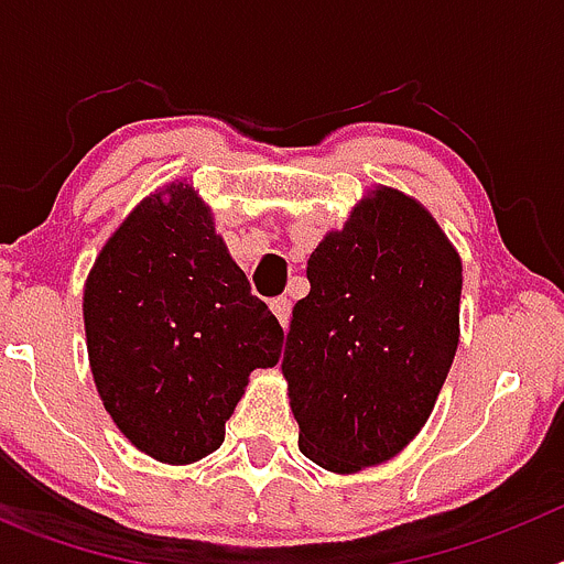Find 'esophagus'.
I'll return each mask as SVG.
<instances>
[{"mask_svg":"<svg viewBox=\"0 0 564 564\" xmlns=\"http://www.w3.org/2000/svg\"><path fill=\"white\" fill-rule=\"evenodd\" d=\"M271 311H273V316L279 318V325H282V327L291 325V299L276 296L271 302Z\"/></svg>","mask_w":564,"mask_h":564,"instance_id":"1","label":"esophagus"}]
</instances>
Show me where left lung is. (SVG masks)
Masks as SVG:
<instances>
[{
	"label": "left lung",
	"mask_w": 564,
	"mask_h": 564,
	"mask_svg": "<svg viewBox=\"0 0 564 564\" xmlns=\"http://www.w3.org/2000/svg\"><path fill=\"white\" fill-rule=\"evenodd\" d=\"M282 376L299 449L352 475L430 421L460 341V253L415 197L376 186L307 259Z\"/></svg>",
	"instance_id": "1"
}]
</instances>
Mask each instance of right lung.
<instances>
[{
    "mask_svg": "<svg viewBox=\"0 0 564 564\" xmlns=\"http://www.w3.org/2000/svg\"><path fill=\"white\" fill-rule=\"evenodd\" d=\"M93 381L134 449L169 466L217 452L248 376L273 367L282 327L192 183L143 197L84 282Z\"/></svg>",
    "mask_w": 564,
    "mask_h": 564,
    "instance_id": "right-lung-1",
    "label": "right lung"
}]
</instances>
